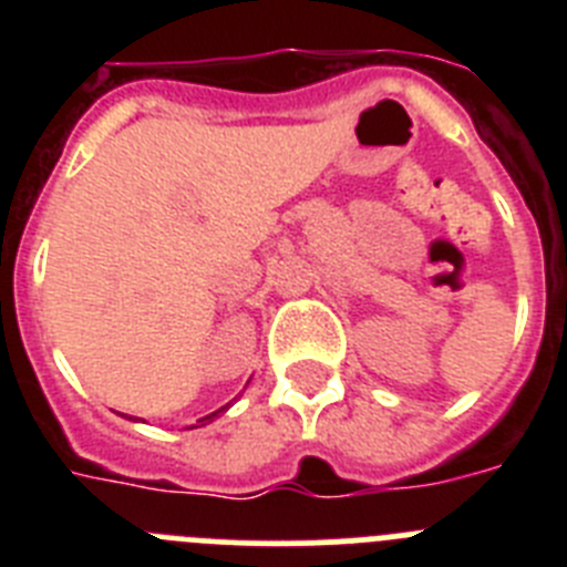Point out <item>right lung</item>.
I'll return each instance as SVG.
<instances>
[{"label": "right lung", "mask_w": 567, "mask_h": 567, "mask_svg": "<svg viewBox=\"0 0 567 567\" xmlns=\"http://www.w3.org/2000/svg\"><path fill=\"white\" fill-rule=\"evenodd\" d=\"M227 409H229V403H227V405H221V409H218V412H213V414H207V417H202V420H198V423H193V425H189V429H202V425H209V423H213L215 417H221V414L227 412Z\"/></svg>", "instance_id": "right-lung-1"}]
</instances>
